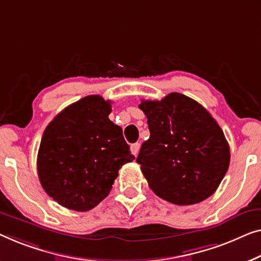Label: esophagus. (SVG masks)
Here are the masks:
<instances>
[{"instance_id":"34e87169","label":"esophagus","mask_w":261,"mask_h":261,"mask_svg":"<svg viewBox=\"0 0 261 261\" xmlns=\"http://www.w3.org/2000/svg\"><path fill=\"white\" fill-rule=\"evenodd\" d=\"M130 149H131L132 155L137 156L138 152H139V149H141V144H139V143H134V144H131Z\"/></svg>"}]
</instances>
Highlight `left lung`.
<instances>
[{"label": "left lung", "instance_id": "1", "mask_svg": "<svg viewBox=\"0 0 261 261\" xmlns=\"http://www.w3.org/2000/svg\"><path fill=\"white\" fill-rule=\"evenodd\" d=\"M150 138L137 163L149 187L174 204H195L218 189L228 170L229 145L202 105L172 92L162 100H142Z\"/></svg>", "mask_w": 261, "mask_h": 261}]
</instances>
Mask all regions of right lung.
I'll list each match as a JSON object with an SVG mask.
<instances>
[{
  "label": "right lung",
  "instance_id": "1",
  "mask_svg": "<svg viewBox=\"0 0 261 261\" xmlns=\"http://www.w3.org/2000/svg\"><path fill=\"white\" fill-rule=\"evenodd\" d=\"M110 113V100L87 95L62 110L43 132L39 178L62 207L76 212L94 208L109 195L123 164L135 160Z\"/></svg>",
  "mask_w": 261,
  "mask_h": 261
}]
</instances>
